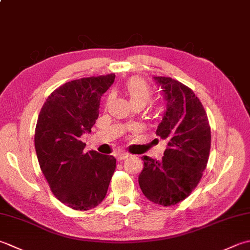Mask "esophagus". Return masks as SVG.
Returning <instances> with one entry per match:
<instances>
[{
  "label": "esophagus",
  "instance_id": "1",
  "mask_svg": "<svg viewBox=\"0 0 250 250\" xmlns=\"http://www.w3.org/2000/svg\"><path fill=\"white\" fill-rule=\"evenodd\" d=\"M129 157V154L126 153H124V151H121V153H117L116 155V158L118 161H121V160H125Z\"/></svg>",
  "mask_w": 250,
  "mask_h": 250
}]
</instances>
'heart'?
<instances>
[{
  "mask_svg": "<svg viewBox=\"0 0 250 250\" xmlns=\"http://www.w3.org/2000/svg\"><path fill=\"white\" fill-rule=\"evenodd\" d=\"M125 91L126 94L129 95L131 104L140 103V104L146 105L151 97V92L147 83L139 78L131 79L125 86Z\"/></svg>",
  "mask_w": 250,
  "mask_h": 250,
  "instance_id": "heart-1",
  "label": "heart"
}]
</instances>
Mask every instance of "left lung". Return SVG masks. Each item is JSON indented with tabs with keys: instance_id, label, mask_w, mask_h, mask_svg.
<instances>
[{
	"instance_id": "8db88e82",
	"label": "left lung",
	"mask_w": 250,
	"mask_h": 250,
	"mask_svg": "<svg viewBox=\"0 0 250 250\" xmlns=\"http://www.w3.org/2000/svg\"><path fill=\"white\" fill-rule=\"evenodd\" d=\"M167 107L156 134L167 141L161 160L143 156L139 184L145 197L161 206L182 202L197 187L206 169L211 132L198 97L170 77H154Z\"/></svg>"
}]
</instances>
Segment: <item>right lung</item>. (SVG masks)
Returning <instances> with one entry per match:
<instances>
[{
  "label": "right lung",
  "instance_id": "1",
  "mask_svg": "<svg viewBox=\"0 0 250 250\" xmlns=\"http://www.w3.org/2000/svg\"><path fill=\"white\" fill-rule=\"evenodd\" d=\"M115 73L81 78L57 87L43 104L34 146L52 193L75 210H90L105 198L116 158L95 150L84 153L81 135L91 132L100 114L101 97Z\"/></svg>",
  "mask_w": 250,
  "mask_h": 250
}]
</instances>
